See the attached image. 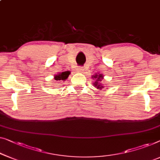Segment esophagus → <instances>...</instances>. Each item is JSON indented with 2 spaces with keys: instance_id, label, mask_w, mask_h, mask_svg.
I'll return each mask as SVG.
<instances>
[{
  "instance_id": "esophagus-1",
  "label": "esophagus",
  "mask_w": 160,
  "mask_h": 160,
  "mask_svg": "<svg viewBox=\"0 0 160 160\" xmlns=\"http://www.w3.org/2000/svg\"><path fill=\"white\" fill-rule=\"evenodd\" d=\"M76 70H77V72H79V73H83L84 71V68H82V67H78Z\"/></svg>"
}]
</instances>
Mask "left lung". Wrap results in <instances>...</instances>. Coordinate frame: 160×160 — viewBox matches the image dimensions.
<instances>
[{"label":"left lung","mask_w":160,"mask_h":160,"mask_svg":"<svg viewBox=\"0 0 160 160\" xmlns=\"http://www.w3.org/2000/svg\"><path fill=\"white\" fill-rule=\"evenodd\" d=\"M92 78H94V80H96L95 82L93 83L94 87H95L98 89H103L104 87L102 86V84H100L102 79H103L104 78L102 74H96L94 76H92Z\"/></svg>","instance_id":"obj_1"}]
</instances>
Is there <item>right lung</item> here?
Masks as SVG:
<instances>
[{
    "mask_svg": "<svg viewBox=\"0 0 160 160\" xmlns=\"http://www.w3.org/2000/svg\"><path fill=\"white\" fill-rule=\"evenodd\" d=\"M70 73V71H64V72L59 73L58 74L55 76L54 78L58 82H64L65 80L67 79Z\"/></svg>",
    "mask_w": 160,
    "mask_h": 160,
    "instance_id": "add662e5",
    "label": "right lung"
}]
</instances>
